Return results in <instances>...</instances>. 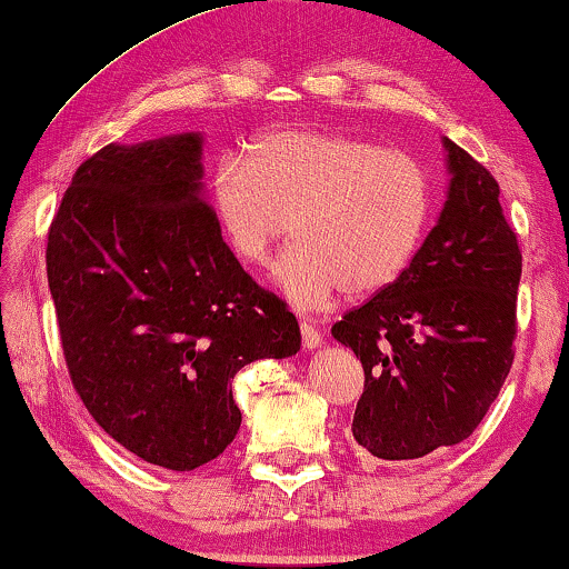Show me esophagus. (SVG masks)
Returning <instances> with one entry per match:
<instances>
[{
    "label": "esophagus",
    "mask_w": 569,
    "mask_h": 569,
    "mask_svg": "<svg viewBox=\"0 0 569 569\" xmlns=\"http://www.w3.org/2000/svg\"><path fill=\"white\" fill-rule=\"evenodd\" d=\"M300 333H302V347H306L308 352H310V349H316L323 341L321 331H318V326L306 321V318H302V323H300Z\"/></svg>",
    "instance_id": "esophagus-1"
}]
</instances>
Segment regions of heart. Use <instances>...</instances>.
Wrapping results in <instances>:
<instances>
[{"label":"heart","instance_id":"1","mask_svg":"<svg viewBox=\"0 0 569 569\" xmlns=\"http://www.w3.org/2000/svg\"><path fill=\"white\" fill-rule=\"evenodd\" d=\"M212 209L230 251L263 267L292 232L274 282L295 306L345 290L365 298L409 269L432 212V183L415 154L318 129L256 137L246 160L222 154Z\"/></svg>","mask_w":569,"mask_h":569}]
</instances>
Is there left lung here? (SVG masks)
I'll return each mask as SVG.
<instances>
[{
  "instance_id": "left-lung-1",
  "label": "left lung",
  "mask_w": 569,
  "mask_h": 569,
  "mask_svg": "<svg viewBox=\"0 0 569 569\" xmlns=\"http://www.w3.org/2000/svg\"><path fill=\"white\" fill-rule=\"evenodd\" d=\"M448 199L409 269L333 323L365 370L352 435L383 461L422 458L477 430L512 365L518 238L492 173L442 137Z\"/></svg>"
}]
</instances>
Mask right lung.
Wrapping results in <instances>:
<instances>
[{
  "label": "right lung",
  "mask_w": 569,
  "mask_h": 569,
  "mask_svg": "<svg viewBox=\"0 0 569 569\" xmlns=\"http://www.w3.org/2000/svg\"><path fill=\"white\" fill-rule=\"evenodd\" d=\"M201 142L186 131L98 150L46 246L74 391L116 442L170 471L199 469L236 438L240 368L300 349L295 316L222 240Z\"/></svg>",
  "instance_id": "right-lung-1"
}]
</instances>
